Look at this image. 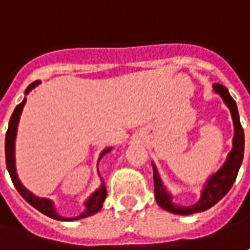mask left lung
Segmentation results:
<instances>
[{"instance_id": "1", "label": "left lung", "mask_w": 250, "mask_h": 250, "mask_svg": "<svg viewBox=\"0 0 250 250\" xmlns=\"http://www.w3.org/2000/svg\"><path fill=\"white\" fill-rule=\"evenodd\" d=\"M213 90L216 94H219L223 102L227 105V108L231 112L232 117V123H234V137H232V149L228 153L227 159L224 162V165L209 177V180L203 185L202 192L199 201L194 205L189 206H180L177 203L173 202V196L166 189V187L163 184L162 178L159 176V171L155 166V163H152L153 167V184H155V199L162 209L174 213V214H181V216H189L195 213H201V211L210 209L211 206H214L219 202L220 199H223L232 184L235 183V178L238 176L239 167L242 165L244 159V146H245V135L244 130L239 122V115H238V109L235 101L229 95L228 90L221 85V84H213Z\"/></svg>"}]
</instances>
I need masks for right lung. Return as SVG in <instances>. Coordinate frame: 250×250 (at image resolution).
<instances>
[{"label": "right lung", "mask_w": 250, "mask_h": 250, "mask_svg": "<svg viewBox=\"0 0 250 250\" xmlns=\"http://www.w3.org/2000/svg\"><path fill=\"white\" fill-rule=\"evenodd\" d=\"M41 82H34L31 83L30 85L26 88L24 91V95H27L33 88H36ZM24 104H26V97L23 99L22 102L15 108L13 110L12 116H11V120H9V125H8V131H6V137H5V160H6V168L9 171V176L12 178V183L15 185V188L18 189V192L22 195L23 199L27 203H30L33 208H36L37 210L41 211L42 214H45L48 217L54 220H59V221H74V220H80L85 219L88 216H92L95 214L97 211H99L102 209V205H104V201L106 198V187H105V183L102 181L101 183V187L98 189H95L92 194L90 195V198L84 202V210L76 216V217H63L61 216L58 211H56V208L54 202L48 198H40V196H36V195L30 192L24 185L21 183L19 177H18V173H16V159H15V141H16V134H18V125H19V120H21V115H22V110L24 108ZM112 151V148H105L104 151L101 152L99 155L98 162L101 160V158L104 155H106L108 152Z\"/></svg>", "instance_id": "right-lung-1"}]
</instances>
